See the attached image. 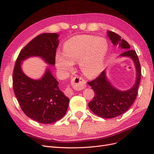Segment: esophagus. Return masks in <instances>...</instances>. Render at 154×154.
<instances>
[{
  "label": "esophagus",
  "instance_id": "esophagus-1",
  "mask_svg": "<svg viewBox=\"0 0 154 154\" xmlns=\"http://www.w3.org/2000/svg\"><path fill=\"white\" fill-rule=\"evenodd\" d=\"M71 83L73 87L76 90H78V91H81V90L83 89L85 87L86 83H85V79H83L82 78L76 76L72 79ZM64 93L67 95H72L73 94V90L71 88H67L66 89V91H64Z\"/></svg>",
  "mask_w": 154,
  "mask_h": 154
}]
</instances>
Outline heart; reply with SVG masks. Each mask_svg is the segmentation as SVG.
Wrapping results in <instances>:
<instances>
[{
    "mask_svg": "<svg viewBox=\"0 0 154 154\" xmlns=\"http://www.w3.org/2000/svg\"><path fill=\"white\" fill-rule=\"evenodd\" d=\"M108 50L106 41L90 35H78L67 40L63 52L57 53L55 63L63 74L71 71L73 63L79 61V67L83 75L94 77L102 71Z\"/></svg>",
    "mask_w": 154,
    "mask_h": 154,
    "instance_id": "heart-1",
    "label": "heart"
}]
</instances>
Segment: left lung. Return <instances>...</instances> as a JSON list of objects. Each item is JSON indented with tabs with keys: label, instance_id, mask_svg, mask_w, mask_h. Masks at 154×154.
<instances>
[{
	"label": "left lung",
	"instance_id": "obj_1",
	"mask_svg": "<svg viewBox=\"0 0 154 154\" xmlns=\"http://www.w3.org/2000/svg\"><path fill=\"white\" fill-rule=\"evenodd\" d=\"M107 34L114 46L125 50L120 57H129L133 60L136 70V82L128 91H122L114 87L108 80L105 70L92 82H88L94 91V97L88 103V107L94 113L104 119H112L125 113L133 104L137 94L141 79V66L138 57L134 50H130L129 44L113 32Z\"/></svg>",
	"mask_w": 154,
	"mask_h": 154
}]
</instances>
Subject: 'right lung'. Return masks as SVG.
Returning a JSON list of instances; mask_svg holds the SVG:
<instances>
[{
	"label": "right lung",
	"mask_w": 154,
	"mask_h": 154,
	"mask_svg": "<svg viewBox=\"0 0 154 154\" xmlns=\"http://www.w3.org/2000/svg\"><path fill=\"white\" fill-rule=\"evenodd\" d=\"M59 34H42L26 45L16 61L13 74V87L16 97L24 113L39 123L51 124L65 115L69 99L59 87V82L47 67L44 75L33 79L23 72L21 64L31 57H39L50 66L55 63Z\"/></svg>",
	"instance_id": "1"
}]
</instances>
